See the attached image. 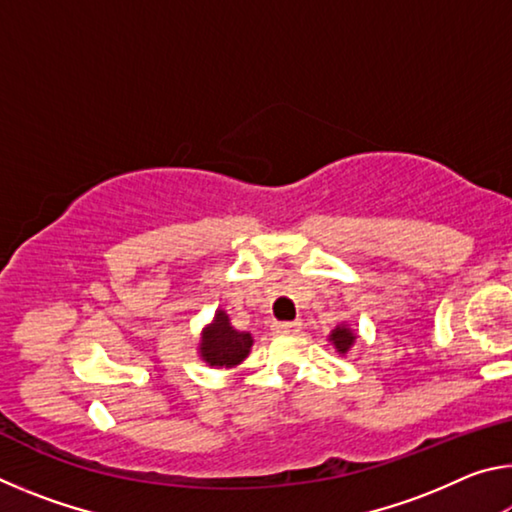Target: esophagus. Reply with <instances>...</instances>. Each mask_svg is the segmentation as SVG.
<instances>
[{"label": "esophagus", "mask_w": 512, "mask_h": 512, "mask_svg": "<svg viewBox=\"0 0 512 512\" xmlns=\"http://www.w3.org/2000/svg\"><path fill=\"white\" fill-rule=\"evenodd\" d=\"M273 332L275 334H298L300 323H298V320H293V323H275Z\"/></svg>", "instance_id": "1"}]
</instances>
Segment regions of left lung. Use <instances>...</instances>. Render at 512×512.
Masks as SVG:
<instances>
[{
	"instance_id": "left-lung-1",
	"label": "left lung",
	"mask_w": 512,
	"mask_h": 512,
	"mask_svg": "<svg viewBox=\"0 0 512 512\" xmlns=\"http://www.w3.org/2000/svg\"><path fill=\"white\" fill-rule=\"evenodd\" d=\"M357 329H352L348 323H341V325H336L332 332L327 334V341L334 345V350L341 354V357H345V354H348L352 348H354V343H357Z\"/></svg>"
}]
</instances>
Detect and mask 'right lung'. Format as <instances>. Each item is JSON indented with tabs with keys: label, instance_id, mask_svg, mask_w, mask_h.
I'll list each match as a JSON object with an SVG mask.
<instances>
[{
	"label": "right lung",
	"instance_id": "right-lung-1",
	"mask_svg": "<svg viewBox=\"0 0 512 512\" xmlns=\"http://www.w3.org/2000/svg\"><path fill=\"white\" fill-rule=\"evenodd\" d=\"M253 343L255 339L250 332H239V329L232 327L230 316L223 309H216L210 325H205L201 332L198 357L210 368L230 370L237 368L248 357Z\"/></svg>",
	"mask_w": 512,
	"mask_h": 512
}]
</instances>
